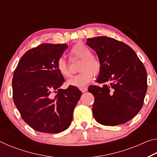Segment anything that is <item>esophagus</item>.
Returning a JSON list of instances; mask_svg holds the SVG:
<instances>
[{
    "label": "esophagus",
    "instance_id": "obj_1",
    "mask_svg": "<svg viewBox=\"0 0 157 157\" xmlns=\"http://www.w3.org/2000/svg\"><path fill=\"white\" fill-rule=\"evenodd\" d=\"M79 89H80V91H82V92H86V91H87V88L86 87H85V86H84V87H80V88H79Z\"/></svg>",
    "mask_w": 157,
    "mask_h": 157
}]
</instances>
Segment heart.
<instances>
[{"label": "heart", "mask_w": 157, "mask_h": 157, "mask_svg": "<svg viewBox=\"0 0 157 157\" xmlns=\"http://www.w3.org/2000/svg\"><path fill=\"white\" fill-rule=\"evenodd\" d=\"M71 54L75 58L81 59L79 64L78 74L72 77L67 82L69 86L76 87L84 86L89 84L94 78V73L97 75L101 70L100 61L92 56L91 50L86 44L79 42L71 49ZM57 67L59 73L65 78L71 76V71L66 61L63 58H59L57 60Z\"/></svg>", "instance_id": "b5f03b06"}]
</instances>
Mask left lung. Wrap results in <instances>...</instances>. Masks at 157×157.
Instances as JSON below:
<instances>
[{"label": "left lung", "instance_id": "1", "mask_svg": "<svg viewBox=\"0 0 157 157\" xmlns=\"http://www.w3.org/2000/svg\"><path fill=\"white\" fill-rule=\"evenodd\" d=\"M97 53L101 70L96 82L89 86L94 95L93 114L101 124L115 126L132 119L141 109L147 89L144 65L132 48L107 36L87 39Z\"/></svg>", "mask_w": 157, "mask_h": 157}]
</instances>
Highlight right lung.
Listing matches in <instances>:
<instances>
[{
	"label": "right lung",
	"mask_w": 157,
	"mask_h": 157,
	"mask_svg": "<svg viewBox=\"0 0 157 157\" xmlns=\"http://www.w3.org/2000/svg\"><path fill=\"white\" fill-rule=\"evenodd\" d=\"M67 47L42 44L28 50L13 75L16 107L23 120L39 132L57 134L68 129L82 95L76 86L60 89L65 80L57 63Z\"/></svg>",
	"instance_id": "obj_1"
}]
</instances>
